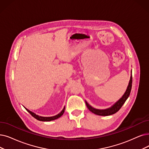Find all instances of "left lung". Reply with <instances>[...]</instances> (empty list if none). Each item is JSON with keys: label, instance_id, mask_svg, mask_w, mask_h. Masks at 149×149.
Wrapping results in <instances>:
<instances>
[{"label": "left lung", "instance_id": "8db88e82", "mask_svg": "<svg viewBox=\"0 0 149 149\" xmlns=\"http://www.w3.org/2000/svg\"><path fill=\"white\" fill-rule=\"evenodd\" d=\"M132 76H131L130 80L128 86L127 87V91L125 93V94L123 95V97L118 101V102L114 105L112 106L111 108L107 109L105 110H99V109H96L92 108V106L89 105L87 102H86V106L87 107V108L88 110L91 111L92 112L94 113L95 114H97L98 116H110L112 114H114L115 113H116L117 111H119V109L122 108V106L123 104L125 103V102H126V100L128 98L129 95L130 94L131 91H132Z\"/></svg>", "mask_w": 149, "mask_h": 149}]
</instances>
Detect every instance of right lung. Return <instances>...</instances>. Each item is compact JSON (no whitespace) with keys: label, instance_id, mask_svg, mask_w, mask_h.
Instances as JSON below:
<instances>
[{"label":"right lung","instance_id":"1","mask_svg":"<svg viewBox=\"0 0 149 149\" xmlns=\"http://www.w3.org/2000/svg\"><path fill=\"white\" fill-rule=\"evenodd\" d=\"M26 109L27 111L28 112H29L30 114H31V116L32 117H33L35 118H36L38 120L40 121H44V122H48V121H51V120H54L55 119H57V118H59L60 117H61L63 114L64 113L65 111V108H63V109L62 111V112L61 113H59L58 114L55 116H53V117H41V116H38L37 115H36L35 114H34L33 112H32L31 111H29L26 108Z\"/></svg>","mask_w":149,"mask_h":149}]
</instances>
